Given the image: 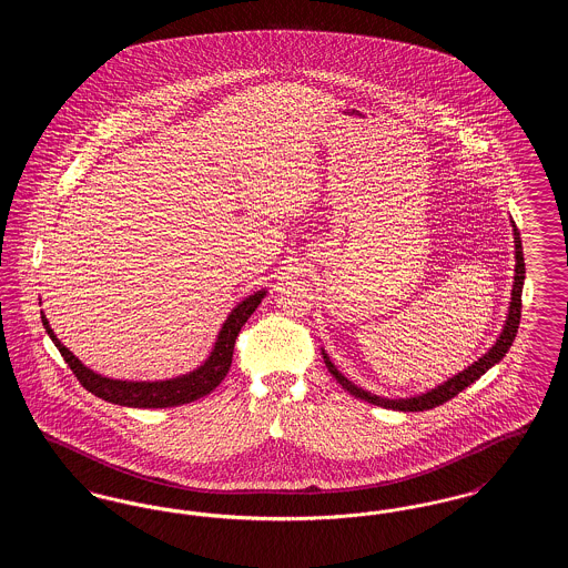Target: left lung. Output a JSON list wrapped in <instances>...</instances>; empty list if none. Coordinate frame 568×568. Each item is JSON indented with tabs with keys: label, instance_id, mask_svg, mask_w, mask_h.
<instances>
[{
	"label": "left lung",
	"instance_id": "obj_1",
	"mask_svg": "<svg viewBox=\"0 0 568 568\" xmlns=\"http://www.w3.org/2000/svg\"><path fill=\"white\" fill-rule=\"evenodd\" d=\"M511 227H514V246H515V272H514V290H511V302H509V311H507V317H505V324L503 329L496 338V343L487 349L477 362H473L470 366H466L464 371H459L458 375L434 385L433 389H426L422 394H413V396H405V398H387V396H378L373 394L359 385H355L353 381L345 377L336 366L334 362L329 359V355L322 347V355H324L325 366L329 371V375L336 378L343 389H347L352 396L359 398V400H366L371 405L383 406V408H392V410H428L434 406L443 405L447 400H452L454 396H458L462 389H466L468 385H473L477 378L481 375H486L487 371L491 366H496L507 352L511 349L514 345L515 334H517V327H519V317H521V290H524V278H526V266H524V251H521V239H519V232L515 227L514 221H511Z\"/></svg>",
	"mask_w": 568,
	"mask_h": 568
}]
</instances>
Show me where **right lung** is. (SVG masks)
Masks as SVG:
<instances>
[{
	"mask_svg": "<svg viewBox=\"0 0 568 568\" xmlns=\"http://www.w3.org/2000/svg\"><path fill=\"white\" fill-rule=\"evenodd\" d=\"M266 294H268L266 290H260V292L241 300L230 311V315L225 317V322L216 334L213 352L209 353V357L197 368H193L185 375L163 378V381H125V378L104 377V375L91 371L57 338L44 311H40V315H42V325H44L47 334L51 336L54 347L63 355L65 364L72 368V373L81 381V385L87 392H91L93 396L112 403V405L130 406V408H168V406L187 405V403L209 396L225 378L230 366H232V353H234L236 336H239L241 327L246 324V320L253 315V311L262 304Z\"/></svg>",
	"mask_w": 568,
	"mask_h": 568,
	"instance_id": "add662e5",
	"label": "right lung"
}]
</instances>
